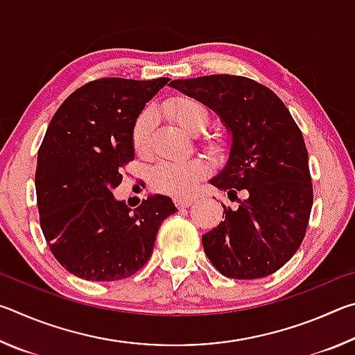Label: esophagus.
<instances>
[{"mask_svg": "<svg viewBox=\"0 0 355 355\" xmlns=\"http://www.w3.org/2000/svg\"><path fill=\"white\" fill-rule=\"evenodd\" d=\"M173 203H175L177 208H189L194 203V199L192 197H188V199H184V197H175Z\"/></svg>", "mask_w": 355, "mask_h": 355, "instance_id": "1", "label": "esophagus"}]
</instances>
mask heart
Segmentation results:
<instances>
[{
  "label": "heart",
  "mask_w": 355,
  "mask_h": 355,
  "mask_svg": "<svg viewBox=\"0 0 355 355\" xmlns=\"http://www.w3.org/2000/svg\"><path fill=\"white\" fill-rule=\"evenodd\" d=\"M164 112L186 133L196 135L207 127L209 122V110L200 100L189 95H177L164 103ZM153 133V112L144 111L135 120L131 131V142L136 153L146 155L152 146ZM203 146L219 152L222 147L220 139L208 136L203 139ZM207 164L202 159H191L184 163H159L150 173V184L158 192L169 196H188L197 183L205 177Z\"/></svg>",
  "instance_id": "obj_1"
}]
</instances>
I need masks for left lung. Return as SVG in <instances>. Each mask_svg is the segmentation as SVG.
Returning <instances> with one entry per match:
<instances>
[{"label":"left lung","instance_id":"left-lung-1","mask_svg":"<svg viewBox=\"0 0 355 355\" xmlns=\"http://www.w3.org/2000/svg\"><path fill=\"white\" fill-rule=\"evenodd\" d=\"M171 86L218 112L233 137L227 166L211 184L238 207L222 205L224 220L202 236L208 260L230 279L274 274L302 244L313 205L302 131L284 101L250 78L209 75Z\"/></svg>","mask_w":355,"mask_h":355}]
</instances>
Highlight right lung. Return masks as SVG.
I'll use <instances>...</instances> for the list:
<instances>
[{
	"label": "right lung",
	"instance_id": "add662e5",
	"mask_svg": "<svg viewBox=\"0 0 355 355\" xmlns=\"http://www.w3.org/2000/svg\"><path fill=\"white\" fill-rule=\"evenodd\" d=\"M167 81H89L48 125L35 169L39 220L51 254L76 277H131L152 257L161 222L177 211L164 196L133 209L112 196L135 159V120Z\"/></svg>",
	"mask_w": 355,
	"mask_h": 355
}]
</instances>
